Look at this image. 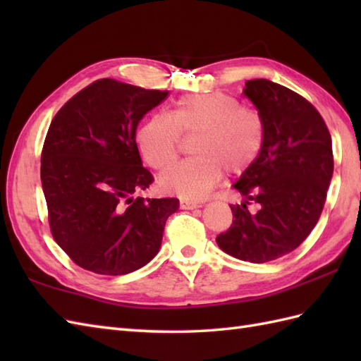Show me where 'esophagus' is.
Here are the masks:
<instances>
[{
  "label": "esophagus",
  "instance_id": "obj_1",
  "mask_svg": "<svg viewBox=\"0 0 361 361\" xmlns=\"http://www.w3.org/2000/svg\"><path fill=\"white\" fill-rule=\"evenodd\" d=\"M181 206L186 209H195V208H202L203 202H192V200H183Z\"/></svg>",
  "mask_w": 361,
  "mask_h": 361
}]
</instances>
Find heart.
I'll return each instance as SVG.
<instances>
[{"label": "heart", "instance_id": "1", "mask_svg": "<svg viewBox=\"0 0 361 361\" xmlns=\"http://www.w3.org/2000/svg\"><path fill=\"white\" fill-rule=\"evenodd\" d=\"M190 157L161 175V185L183 198H203L217 186L228 169L242 173L255 164L264 147L262 114L242 106L225 93L189 94L176 101L172 114L155 113L136 133L147 163L164 171L178 155L181 135H192Z\"/></svg>", "mask_w": 361, "mask_h": 361}]
</instances>
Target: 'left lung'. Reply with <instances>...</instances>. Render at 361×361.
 <instances>
[{
  "label": "left lung",
  "instance_id": "8db88e82",
  "mask_svg": "<svg viewBox=\"0 0 361 361\" xmlns=\"http://www.w3.org/2000/svg\"><path fill=\"white\" fill-rule=\"evenodd\" d=\"M243 93L265 122V141L255 164L234 189L245 203L233 204V225L217 235L229 256L264 264L296 250L323 212L334 173L332 137L307 99L279 83L255 79ZM259 204L250 213L247 204Z\"/></svg>",
  "mask_w": 361,
  "mask_h": 361
}]
</instances>
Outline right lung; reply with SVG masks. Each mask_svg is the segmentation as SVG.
Instances as JSON below:
<instances>
[{"label":"right lung","instance_id":"1","mask_svg":"<svg viewBox=\"0 0 361 361\" xmlns=\"http://www.w3.org/2000/svg\"><path fill=\"white\" fill-rule=\"evenodd\" d=\"M169 91L99 79L54 116L42 150V186L54 240L97 274L132 273L157 256L178 198L133 197L153 175L136 127Z\"/></svg>","mask_w":361,"mask_h":361}]
</instances>
